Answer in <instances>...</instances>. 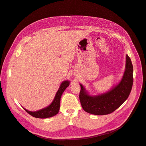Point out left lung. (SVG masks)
<instances>
[{"label": "left lung", "mask_w": 146, "mask_h": 146, "mask_svg": "<svg viewBox=\"0 0 146 146\" xmlns=\"http://www.w3.org/2000/svg\"><path fill=\"white\" fill-rule=\"evenodd\" d=\"M133 69L130 57L126 55L125 68L121 80L105 93L91 96L82 84L79 95L83 109L95 115H105L115 111L129 98L133 82Z\"/></svg>", "instance_id": "1"}]
</instances>
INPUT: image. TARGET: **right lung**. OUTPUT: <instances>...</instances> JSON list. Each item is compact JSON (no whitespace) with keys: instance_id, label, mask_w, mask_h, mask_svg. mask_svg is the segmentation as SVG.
I'll use <instances>...</instances> for the list:
<instances>
[{"instance_id":"right-lung-1","label":"right lung","mask_w":146,"mask_h":146,"mask_svg":"<svg viewBox=\"0 0 146 146\" xmlns=\"http://www.w3.org/2000/svg\"><path fill=\"white\" fill-rule=\"evenodd\" d=\"M70 84V82L68 80L63 81L61 83L59 89L57 91L56 93L55 94L54 100L52 102L47 106V107L44 108L42 109L36 111H30L29 110H26L24 108V109L27 111L31 116H32L35 117L36 118H41V119H45L54 116L56 114H58L60 107V99L61 97L64 90L66 89V88L69 86Z\"/></svg>"}]
</instances>
